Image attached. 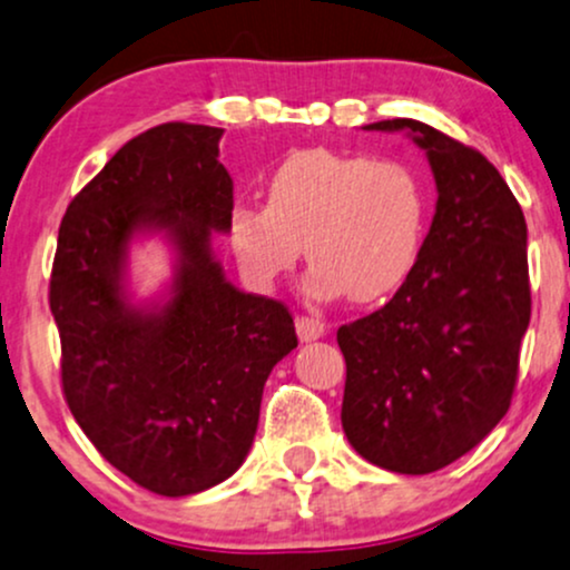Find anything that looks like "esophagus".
I'll use <instances>...</instances> for the list:
<instances>
[{"mask_svg": "<svg viewBox=\"0 0 570 570\" xmlns=\"http://www.w3.org/2000/svg\"><path fill=\"white\" fill-rule=\"evenodd\" d=\"M294 326H297V337L303 340V343H313V340L322 337L326 330L318 318H307V316H299L297 322H294Z\"/></svg>", "mask_w": 570, "mask_h": 570, "instance_id": "1", "label": "esophagus"}]
</instances>
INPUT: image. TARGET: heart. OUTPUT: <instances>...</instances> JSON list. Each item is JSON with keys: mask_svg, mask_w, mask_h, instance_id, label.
Listing matches in <instances>:
<instances>
[{"mask_svg": "<svg viewBox=\"0 0 570 570\" xmlns=\"http://www.w3.org/2000/svg\"><path fill=\"white\" fill-rule=\"evenodd\" d=\"M426 230V189L404 160L305 149L267 179V206L235 203L227 240L254 289L271 292L299 257L316 299L391 297L410 278Z\"/></svg>", "mask_w": 570, "mask_h": 570, "instance_id": "1", "label": "heart"}]
</instances>
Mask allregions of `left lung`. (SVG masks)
<instances>
[{
    "label": "left lung",
    "instance_id": "8db88e82",
    "mask_svg": "<svg viewBox=\"0 0 570 570\" xmlns=\"http://www.w3.org/2000/svg\"><path fill=\"white\" fill-rule=\"evenodd\" d=\"M426 153L436 212L410 278L381 311L337 330L343 431L396 474H429L507 415L531 322L528 227L485 155L417 120H381Z\"/></svg>",
    "mask_w": 570,
    "mask_h": 570
}]
</instances>
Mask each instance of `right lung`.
Masks as SVG:
<instances>
[{
  "label": "right lung",
  "mask_w": 570,
  "mask_h": 570,
  "mask_svg": "<svg viewBox=\"0 0 570 570\" xmlns=\"http://www.w3.org/2000/svg\"><path fill=\"white\" fill-rule=\"evenodd\" d=\"M222 134L166 122L117 149L69 203L50 276L71 415L117 472L171 499L238 472L267 375L297 348L289 311L235 289L214 257L233 208ZM149 234L173 246L175 273L136 304L129 248Z\"/></svg>",
  "instance_id": "right-lung-1"
}]
</instances>
